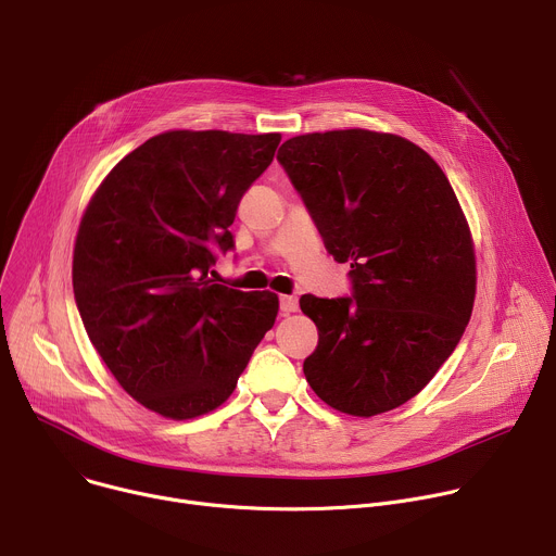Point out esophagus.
Here are the masks:
<instances>
[{
  "instance_id": "34e87169",
  "label": "esophagus",
  "mask_w": 556,
  "mask_h": 556,
  "mask_svg": "<svg viewBox=\"0 0 556 556\" xmlns=\"http://www.w3.org/2000/svg\"><path fill=\"white\" fill-rule=\"evenodd\" d=\"M296 296H290V294H281L279 296V307L283 314H290V312H296Z\"/></svg>"
}]
</instances>
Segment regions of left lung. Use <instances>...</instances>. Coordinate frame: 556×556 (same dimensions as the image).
Wrapping results in <instances>:
<instances>
[{
	"mask_svg": "<svg viewBox=\"0 0 556 556\" xmlns=\"http://www.w3.org/2000/svg\"><path fill=\"white\" fill-rule=\"evenodd\" d=\"M277 161L328 253L352 268V296L299 299L319 328L309 387L361 418L405 405L472 312L475 253L444 172L418 144L367 129L294 136Z\"/></svg>",
	"mask_w": 556,
	"mask_h": 556,
	"instance_id": "8db88e82",
	"label": "left lung"
}]
</instances>
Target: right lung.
I'll return each instance as SVG.
<instances>
[{
    "label": "right lung",
    "mask_w": 556,
    "mask_h": 556,
    "mask_svg": "<svg viewBox=\"0 0 556 556\" xmlns=\"http://www.w3.org/2000/svg\"><path fill=\"white\" fill-rule=\"evenodd\" d=\"M279 134L165 131L127 153L78 226L72 286L86 332L142 407L187 420L219 407L275 326L279 299L208 275Z\"/></svg>",
    "instance_id": "add662e5"
}]
</instances>
